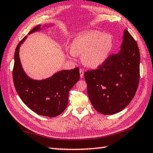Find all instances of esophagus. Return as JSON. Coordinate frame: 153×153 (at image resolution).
<instances>
[{"mask_svg": "<svg viewBox=\"0 0 153 153\" xmlns=\"http://www.w3.org/2000/svg\"><path fill=\"white\" fill-rule=\"evenodd\" d=\"M84 70H83V69H79V74H80V77H81V78H83L84 77Z\"/></svg>", "mask_w": 153, "mask_h": 153, "instance_id": "34e87169", "label": "esophagus"}]
</instances>
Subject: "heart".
<instances>
[{
  "mask_svg": "<svg viewBox=\"0 0 153 153\" xmlns=\"http://www.w3.org/2000/svg\"><path fill=\"white\" fill-rule=\"evenodd\" d=\"M113 46L111 36H100L98 32L82 33L75 38L69 53L73 56L81 55L82 63L89 67H97L105 62Z\"/></svg>",
  "mask_w": 153,
  "mask_h": 153,
  "instance_id": "heart-1",
  "label": "heart"
}]
</instances>
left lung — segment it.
I'll use <instances>...</instances> for the list:
<instances>
[{
  "instance_id": "left-lung-1",
  "label": "left lung",
  "mask_w": 153,
  "mask_h": 153,
  "mask_svg": "<svg viewBox=\"0 0 153 153\" xmlns=\"http://www.w3.org/2000/svg\"><path fill=\"white\" fill-rule=\"evenodd\" d=\"M138 44L127 30L121 51L108 56L97 69L84 73L89 99L98 112L112 115L131 101L140 79Z\"/></svg>"
}]
</instances>
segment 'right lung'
Masks as SVG:
<instances>
[{
  "mask_svg": "<svg viewBox=\"0 0 153 153\" xmlns=\"http://www.w3.org/2000/svg\"><path fill=\"white\" fill-rule=\"evenodd\" d=\"M37 25L29 32L40 30ZM26 36L18 44L15 52L13 78L15 88L21 99L33 112L38 115L54 117L65 109L69 92L79 79L78 67L71 70H63L44 80H33L23 70L19 56V46Z\"/></svg>",
  "mask_w": 153,
  "mask_h": 153,
  "instance_id": "add662e5",
  "label": "right lung"
}]
</instances>
